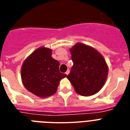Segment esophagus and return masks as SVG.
Segmentation results:
<instances>
[{"mask_svg":"<svg viewBox=\"0 0 130 130\" xmlns=\"http://www.w3.org/2000/svg\"><path fill=\"white\" fill-rule=\"evenodd\" d=\"M69 72H70V71H69V70H67V71H66V72H65V74H66V75H68V74H69Z\"/></svg>","mask_w":130,"mask_h":130,"instance_id":"1","label":"esophagus"}]
</instances>
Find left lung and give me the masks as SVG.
<instances>
[{
    "label": "left lung",
    "instance_id": "1",
    "mask_svg": "<svg viewBox=\"0 0 130 130\" xmlns=\"http://www.w3.org/2000/svg\"><path fill=\"white\" fill-rule=\"evenodd\" d=\"M73 66L67 78L77 93L89 96L102 89L108 74L106 61L95 49L76 43L70 49Z\"/></svg>",
    "mask_w": 130,
    "mask_h": 130
}]
</instances>
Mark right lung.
<instances>
[{
    "label": "right lung",
    "instance_id": "add662e5",
    "mask_svg": "<svg viewBox=\"0 0 130 130\" xmlns=\"http://www.w3.org/2000/svg\"><path fill=\"white\" fill-rule=\"evenodd\" d=\"M60 63L51 57V50L41 47L35 50L22 65L23 84L29 91L39 97L54 95L60 80L66 74L59 70Z\"/></svg>",
    "mask_w": 130,
    "mask_h": 130
}]
</instances>
